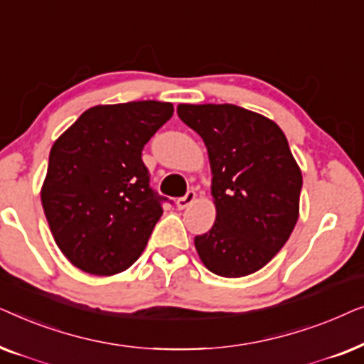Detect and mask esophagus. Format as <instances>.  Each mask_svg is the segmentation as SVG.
Wrapping results in <instances>:
<instances>
[{
  "instance_id": "34e87169",
  "label": "esophagus",
  "mask_w": 364,
  "mask_h": 364,
  "mask_svg": "<svg viewBox=\"0 0 364 364\" xmlns=\"http://www.w3.org/2000/svg\"><path fill=\"white\" fill-rule=\"evenodd\" d=\"M193 200H196V192L188 191L186 196L181 197V198H177V207L178 208H187Z\"/></svg>"
}]
</instances>
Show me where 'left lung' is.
Segmentation results:
<instances>
[{
    "label": "left lung",
    "mask_w": 364,
    "mask_h": 364,
    "mask_svg": "<svg viewBox=\"0 0 364 364\" xmlns=\"http://www.w3.org/2000/svg\"><path fill=\"white\" fill-rule=\"evenodd\" d=\"M178 117L203 139L212 168L215 223L196 237L215 275L238 278L265 267L298 220L301 172L270 119L233 104H178Z\"/></svg>",
    "instance_id": "obj_1"
}]
</instances>
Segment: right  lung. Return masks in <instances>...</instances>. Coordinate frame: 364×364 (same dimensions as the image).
Instances as JSON below:
<instances>
[{
  "instance_id": "obj_1",
  "label": "right lung",
  "mask_w": 364,
  "mask_h": 364,
  "mask_svg": "<svg viewBox=\"0 0 364 364\" xmlns=\"http://www.w3.org/2000/svg\"><path fill=\"white\" fill-rule=\"evenodd\" d=\"M172 114L159 101L96 106L54 142L41 202L74 267L107 277L141 257L168 200L151 187L142 149Z\"/></svg>"
}]
</instances>
